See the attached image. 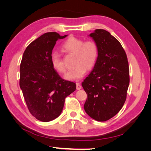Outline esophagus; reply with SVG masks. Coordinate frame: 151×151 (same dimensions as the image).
<instances>
[{
    "label": "esophagus",
    "mask_w": 151,
    "mask_h": 151,
    "mask_svg": "<svg viewBox=\"0 0 151 151\" xmlns=\"http://www.w3.org/2000/svg\"><path fill=\"white\" fill-rule=\"evenodd\" d=\"M81 88H82L81 85L79 83H76V89H77V90H80Z\"/></svg>",
    "instance_id": "1"
}]
</instances>
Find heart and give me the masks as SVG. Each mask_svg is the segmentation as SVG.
<instances>
[{"instance_id":"b5f03b06","label":"heart","mask_w":151,"mask_h":151,"mask_svg":"<svg viewBox=\"0 0 151 151\" xmlns=\"http://www.w3.org/2000/svg\"><path fill=\"white\" fill-rule=\"evenodd\" d=\"M62 49L67 53L75 54L73 65L64 78L69 81H78L84 76L86 70H90L94 67L99 55L97 43L93 40L84 41L79 37L71 36L62 45ZM50 62L56 71L63 73L65 67L60 54L54 52L50 55Z\"/></svg>"}]
</instances>
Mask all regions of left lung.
Here are the masks:
<instances>
[{"mask_svg":"<svg viewBox=\"0 0 151 151\" xmlns=\"http://www.w3.org/2000/svg\"><path fill=\"white\" fill-rule=\"evenodd\" d=\"M98 45L94 68L82 83L88 94L84 110L97 121L115 116L126 101L130 82L129 66L124 49L116 38L103 29L89 34Z\"/></svg>","mask_w":151,"mask_h":151,"instance_id":"8db88e82","label":"left lung"}]
</instances>
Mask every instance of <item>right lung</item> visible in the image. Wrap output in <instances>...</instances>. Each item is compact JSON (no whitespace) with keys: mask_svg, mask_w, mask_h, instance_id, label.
<instances>
[{"mask_svg":"<svg viewBox=\"0 0 151 151\" xmlns=\"http://www.w3.org/2000/svg\"><path fill=\"white\" fill-rule=\"evenodd\" d=\"M61 36L47 32L33 41L22 55L19 85L30 114L49 122L61 114L65 99L76 89L75 82L60 77L50 62V55Z\"/></svg>","mask_w":151,"mask_h":151,"instance_id":"1","label":"right lung"}]
</instances>
